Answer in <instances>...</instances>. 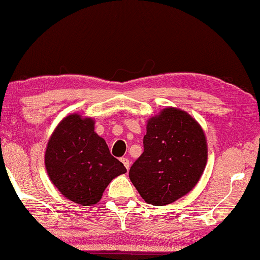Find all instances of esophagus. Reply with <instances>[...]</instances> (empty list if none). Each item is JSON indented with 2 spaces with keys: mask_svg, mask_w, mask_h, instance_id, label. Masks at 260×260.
Segmentation results:
<instances>
[{
  "mask_svg": "<svg viewBox=\"0 0 260 260\" xmlns=\"http://www.w3.org/2000/svg\"><path fill=\"white\" fill-rule=\"evenodd\" d=\"M121 161L122 163L124 164V167L126 168V170H129V168H130V161H129V159H127V158H121Z\"/></svg>",
  "mask_w": 260,
  "mask_h": 260,
  "instance_id": "obj_1",
  "label": "esophagus"
}]
</instances>
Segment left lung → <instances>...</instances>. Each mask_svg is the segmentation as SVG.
I'll return each instance as SVG.
<instances>
[{
  "mask_svg": "<svg viewBox=\"0 0 260 260\" xmlns=\"http://www.w3.org/2000/svg\"><path fill=\"white\" fill-rule=\"evenodd\" d=\"M143 144L129 177L148 204H171L193 189L208 161L204 131L194 118L165 108L148 121Z\"/></svg>",
  "mask_w": 260,
  "mask_h": 260,
  "instance_id": "1",
  "label": "left lung"
}]
</instances>
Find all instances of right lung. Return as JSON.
Wrapping results in <instances>:
<instances>
[{"label": "right lung", "instance_id": "right-lung-1", "mask_svg": "<svg viewBox=\"0 0 260 260\" xmlns=\"http://www.w3.org/2000/svg\"><path fill=\"white\" fill-rule=\"evenodd\" d=\"M44 164L59 192L83 206L97 204L109 183L126 172L95 133V121L77 112L56 126L49 138Z\"/></svg>", "mask_w": 260, "mask_h": 260}]
</instances>
